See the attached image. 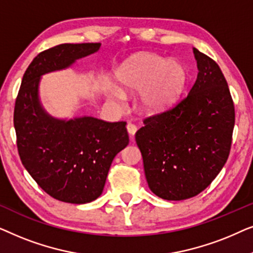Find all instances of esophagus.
<instances>
[{"label":"esophagus","mask_w":253,"mask_h":253,"mask_svg":"<svg viewBox=\"0 0 253 253\" xmlns=\"http://www.w3.org/2000/svg\"><path fill=\"white\" fill-rule=\"evenodd\" d=\"M126 130H127V132H129V134H130L131 140H133V136H134V133L137 132V126H134V124H132V123H127V126H126Z\"/></svg>","instance_id":"1"}]
</instances>
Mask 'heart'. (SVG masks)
Returning <instances> with one entry per match:
<instances>
[{
	"instance_id": "1",
	"label": "heart",
	"mask_w": 253,
	"mask_h": 253,
	"mask_svg": "<svg viewBox=\"0 0 253 253\" xmlns=\"http://www.w3.org/2000/svg\"><path fill=\"white\" fill-rule=\"evenodd\" d=\"M116 82L124 91L139 92L138 103L145 113L159 114L170 108L182 94L186 84V70L179 62L168 61L160 55H133L120 65ZM115 98H122L114 89Z\"/></svg>"
}]
</instances>
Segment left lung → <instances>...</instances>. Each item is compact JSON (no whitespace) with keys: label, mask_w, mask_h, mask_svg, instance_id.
<instances>
[{"label":"left lung","mask_w":253,"mask_h":253,"mask_svg":"<svg viewBox=\"0 0 253 253\" xmlns=\"http://www.w3.org/2000/svg\"><path fill=\"white\" fill-rule=\"evenodd\" d=\"M198 75L174 108L144 120L136 133L151 191L184 200L209 186L229 157L235 109L215 61L193 48Z\"/></svg>","instance_id":"obj_1"}]
</instances>
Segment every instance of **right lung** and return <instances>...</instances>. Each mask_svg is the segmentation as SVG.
Masks as SVG:
<instances>
[{
    "instance_id": "1",
    "label": "right lung",
    "mask_w": 253,
    "mask_h": 253,
    "mask_svg": "<svg viewBox=\"0 0 253 253\" xmlns=\"http://www.w3.org/2000/svg\"><path fill=\"white\" fill-rule=\"evenodd\" d=\"M100 47L63 43L40 53L26 69L16 99L13 126L22 164L44 192L64 203L86 204L101 195L114 158L129 144L126 123L53 117L40 102V78Z\"/></svg>"
}]
</instances>
